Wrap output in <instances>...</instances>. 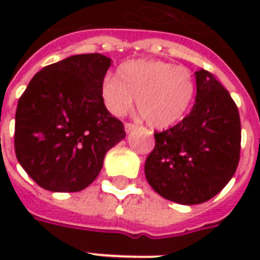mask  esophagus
<instances>
[{
	"instance_id": "1",
	"label": "esophagus",
	"mask_w": 260,
	"mask_h": 260,
	"mask_svg": "<svg viewBox=\"0 0 260 260\" xmlns=\"http://www.w3.org/2000/svg\"><path fill=\"white\" fill-rule=\"evenodd\" d=\"M132 129H135V125L129 124V122H128V124H125V132H126V134H129Z\"/></svg>"
}]
</instances>
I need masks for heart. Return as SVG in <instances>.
<instances>
[{"label": "heart", "mask_w": 260, "mask_h": 260, "mask_svg": "<svg viewBox=\"0 0 260 260\" xmlns=\"http://www.w3.org/2000/svg\"><path fill=\"white\" fill-rule=\"evenodd\" d=\"M196 82L188 68L160 59H134L107 74L100 85L104 107L114 117H124L136 97L147 124L166 129L178 124L195 100Z\"/></svg>", "instance_id": "b5f03b06"}]
</instances>
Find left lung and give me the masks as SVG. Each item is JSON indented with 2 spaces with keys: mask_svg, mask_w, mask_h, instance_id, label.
I'll list each match as a JSON object with an SVG mask.
<instances>
[{
  "mask_svg": "<svg viewBox=\"0 0 260 260\" xmlns=\"http://www.w3.org/2000/svg\"><path fill=\"white\" fill-rule=\"evenodd\" d=\"M191 113L173 128L154 134L145 174L158 195L180 205L212 199L233 178L241 149L238 108L210 72L196 71Z\"/></svg>",
  "mask_w": 260,
  "mask_h": 260,
  "instance_id": "1",
  "label": "left lung"
}]
</instances>
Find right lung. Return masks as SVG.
Returning <instances> with one entry per match:
<instances>
[{
    "label": "right lung",
    "instance_id": "right-lung-1",
    "mask_svg": "<svg viewBox=\"0 0 260 260\" xmlns=\"http://www.w3.org/2000/svg\"><path fill=\"white\" fill-rule=\"evenodd\" d=\"M111 65L102 54H78L37 72L15 115V153L31 180L51 192H78L96 180L106 153L125 138L100 85Z\"/></svg>",
    "mask_w": 260,
    "mask_h": 260
}]
</instances>
